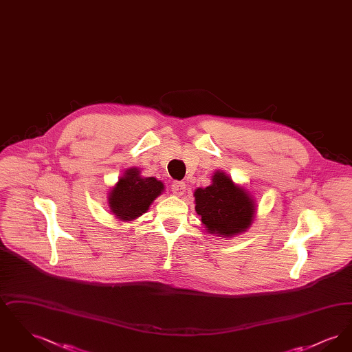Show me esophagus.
<instances>
[{"mask_svg": "<svg viewBox=\"0 0 352 352\" xmlns=\"http://www.w3.org/2000/svg\"><path fill=\"white\" fill-rule=\"evenodd\" d=\"M171 191H173L174 195L181 197V195H184V191H186V184H184V182H173Z\"/></svg>", "mask_w": 352, "mask_h": 352, "instance_id": "esophagus-1", "label": "esophagus"}]
</instances>
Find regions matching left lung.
Masks as SVG:
<instances>
[{
    "label": "left lung",
    "instance_id": "obj_1",
    "mask_svg": "<svg viewBox=\"0 0 352 352\" xmlns=\"http://www.w3.org/2000/svg\"><path fill=\"white\" fill-rule=\"evenodd\" d=\"M195 211L206 232L230 239L245 232L256 217L251 192L224 171H215L211 184L194 191Z\"/></svg>",
    "mask_w": 352,
    "mask_h": 352
}]
</instances>
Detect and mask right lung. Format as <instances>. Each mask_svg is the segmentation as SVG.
Masks as SVG:
<instances>
[{
	"label": "right lung",
	"mask_w": 352,
	"mask_h": 352,
	"mask_svg": "<svg viewBox=\"0 0 352 352\" xmlns=\"http://www.w3.org/2000/svg\"><path fill=\"white\" fill-rule=\"evenodd\" d=\"M164 190L162 181L142 177L140 168H126L108 194V207L118 220L133 221L149 210Z\"/></svg>",
	"instance_id": "add662e5"
}]
</instances>
